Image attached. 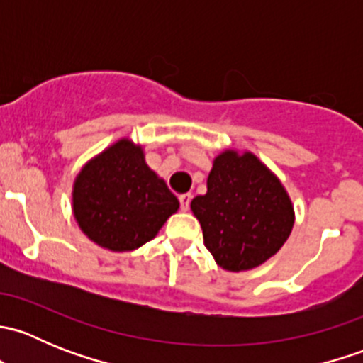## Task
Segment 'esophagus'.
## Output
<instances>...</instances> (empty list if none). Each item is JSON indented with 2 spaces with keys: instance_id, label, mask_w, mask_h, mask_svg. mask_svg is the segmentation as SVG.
<instances>
[{
  "instance_id": "esophagus-1",
  "label": "esophagus",
  "mask_w": 363,
  "mask_h": 363,
  "mask_svg": "<svg viewBox=\"0 0 363 363\" xmlns=\"http://www.w3.org/2000/svg\"><path fill=\"white\" fill-rule=\"evenodd\" d=\"M179 202H181L182 211H189V203H191V195L189 193H184V195L179 196Z\"/></svg>"
}]
</instances>
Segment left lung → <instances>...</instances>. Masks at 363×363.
I'll return each instance as SVG.
<instances>
[{
	"label": "left lung",
	"instance_id": "left-lung-1",
	"mask_svg": "<svg viewBox=\"0 0 363 363\" xmlns=\"http://www.w3.org/2000/svg\"><path fill=\"white\" fill-rule=\"evenodd\" d=\"M205 247L232 272L262 265L294 228V207L279 179L255 155L226 151L214 160L207 193L195 196Z\"/></svg>",
	"mask_w": 363,
	"mask_h": 363
}]
</instances>
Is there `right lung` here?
Instances as JSON below:
<instances>
[{
	"instance_id": "obj_1",
	"label": "right lung",
	"mask_w": 363,
	"mask_h": 363,
	"mask_svg": "<svg viewBox=\"0 0 363 363\" xmlns=\"http://www.w3.org/2000/svg\"><path fill=\"white\" fill-rule=\"evenodd\" d=\"M179 208V200L145 164L138 145L119 140L82 168L73 214L82 232L112 251L144 246Z\"/></svg>"
}]
</instances>
